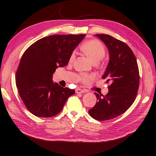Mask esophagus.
Returning a JSON list of instances; mask_svg holds the SVG:
<instances>
[{
  "mask_svg": "<svg viewBox=\"0 0 156 156\" xmlns=\"http://www.w3.org/2000/svg\"><path fill=\"white\" fill-rule=\"evenodd\" d=\"M83 92H84V90L80 89V88H76V93L81 94V93H83Z\"/></svg>",
  "mask_w": 156,
  "mask_h": 156,
  "instance_id": "obj_1",
  "label": "esophagus"
}]
</instances>
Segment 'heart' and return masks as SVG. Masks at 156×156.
Listing matches in <instances>:
<instances>
[{
    "label": "heart",
    "instance_id": "1",
    "mask_svg": "<svg viewBox=\"0 0 156 156\" xmlns=\"http://www.w3.org/2000/svg\"><path fill=\"white\" fill-rule=\"evenodd\" d=\"M82 50L86 55H88L91 60L94 62L96 61H100L105 56L106 50L102 43L97 40H90L85 42L82 46ZM76 51L74 50L70 56V62H72L76 58ZM90 75L83 74L81 75V79L84 81H88L91 79Z\"/></svg>",
    "mask_w": 156,
    "mask_h": 156
}]
</instances>
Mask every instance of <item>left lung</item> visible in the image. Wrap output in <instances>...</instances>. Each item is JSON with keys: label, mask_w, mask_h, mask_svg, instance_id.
Listing matches in <instances>:
<instances>
[{"label": "left lung", "mask_w": 156, "mask_h": 156, "mask_svg": "<svg viewBox=\"0 0 156 156\" xmlns=\"http://www.w3.org/2000/svg\"><path fill=\"white\" fill-rule=\"evenodd\" d=\"M96 36L109 50L110 61L102 78L110 85L106 95L95 93L98 102L88 113L96 120L104 121L118 117L132 106L139 88L140 74L134 54L125 42L108 34Z\"/></svg>", "instance_id": "1"}]
</instances>
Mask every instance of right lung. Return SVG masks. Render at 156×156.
Here are the masks:
<instances>
[{
	"label": "right lung",
	"mask_w": 156,
	"mask_h": 156,
	"mask_svg": "<svg viewBox=\"0 0 156 156\" xmlns=\"http://www.w3.org/2000/svg\"><path fill=\"white\" fill-rule=\"evenodd\" d=\"M85 34H56L33 43L22 56L16 73V85L28 110L36 116L58 114L74 90L53 83L52 74L66 66Z\"/></svg>",
	"instance_id": "right-lung-1"
}]
</instances>
